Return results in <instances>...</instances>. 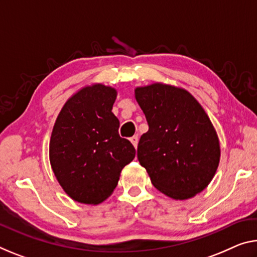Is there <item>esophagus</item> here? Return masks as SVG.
<instances>
[{"label": "esophagus", "instance_id": "34e87169", "mask_svg": "<svg viewBox=\"0 0 257 257\" xmlns=\"http://www.w3.org/2000/svg\"><path fill=\"white\" fill-rule=\"evenodd\" d=\"M130 142H132V144L135 146V149H136L137 145H138V137L137 136H133L132 138H130Z\"/></svg>", "mask_w": 257, "mask_h": 257}]
</instances>
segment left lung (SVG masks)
<instances>
[{"label": "left lung", "mask_w": 257, "mask_h": 257, "mask_svg": "<svg viewBox=\"0 0 257 257\" xmlns=\"http://www.w3.org/2000/svg\"><path fill=\"white\" fill-rule=\"evenodd\" d=\"M149 124L137 148L141 166L154 187L175 200L206 189L219 164L221 149L213 123L185 89L153 83L135 89Z\"/></svg>", "instance_id": "1"}]
</instances>
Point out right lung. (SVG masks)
Returning <instances> with one entry per match:
<instances>
[{
	"label": "right lung",
	"mask_w": 257,
	"mask_h": 257,
	"mask_svg": "<svg viewBox=\"0 0 257 257\" xmlns=\"http://www.w3.org/2000/svg\"><path fill=\"white\" fill-rule=\"evenodd\" d=\"M116 90L96 83L65 103L52 129L49 158L63 190L77 202L97 205L113 193L136 150L119 136L112 113Z\"/></svg>",
	"instance_id": "add662e5"
}]
</instances>
